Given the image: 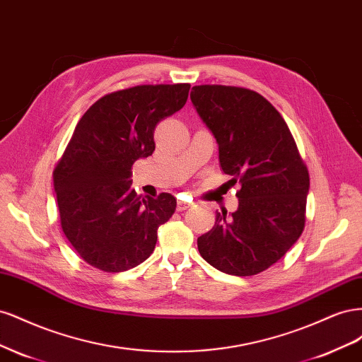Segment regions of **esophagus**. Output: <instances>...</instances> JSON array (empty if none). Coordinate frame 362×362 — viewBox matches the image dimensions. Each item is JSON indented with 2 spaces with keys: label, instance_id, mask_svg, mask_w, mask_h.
<instances>
[{
  "label": "esophagus",
  "instance_id": "34e87169",
  "mask_svg": "<svg viewBox=\"0 0 362 362\" xmlns=\"http://www.w3.org/2000/svg\"><path fill=\"white\" fill-rule=\"evenodd\" d=\"M193 204L192 202H187V201H178V204H177V210L178 211H184V210H187V208H190Z\"/></svg>",
  "mask_w": 362,
  "mask_h": 362
}]
</instances>
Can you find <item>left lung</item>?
<instances>
[{
	"mask_svg": "<svg viewBox=\"0 0 362 362\" xmlns=\"http://www.w3.org/2000/svg\"><path fill=\"white\" fill-rule=\"evenodd\" d=\"M190 100L217 141L222 170L242 185L237 210L216 213L211 231L198 238L199 254L228 275H257L303 231L308 170L286 120L259 93L204 84Z\"/></svg>",
	"mask_w": 362,
	"mask_h": 362,
	"instance_id": "1",
	"label": "left lung"
}]
</instances>
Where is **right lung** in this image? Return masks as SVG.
I'll use <instances>...</instances> for the list:
<instances>
[{
  "label": "right lung",
  "instance_id": "1",
  "mask_svg": "<svg viewBox=\"0 0 362 362\" xmlns=\"http://www.w3.org/2000/svg\"><path fill=\"white\" fill-rule=\"evenodd\" d=\"M190 84L136 86L98 100L76 124L54 169L64 235L103 272H125L151 257L157 229L177 208L170 193L141 198L131 189L133 164L152 156L154 129L187 101Z\"/></svg>",
  "mask_w": 362,
  "mask_h": 362
}]
</instances>
